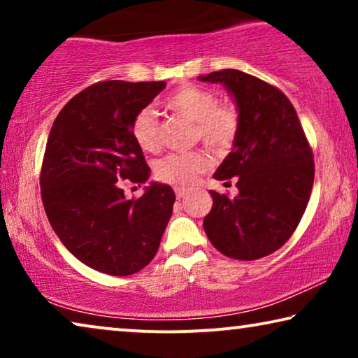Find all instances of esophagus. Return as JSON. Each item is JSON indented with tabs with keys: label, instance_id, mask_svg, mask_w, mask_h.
I'll list each match as a JSON object with an SVG mask.
<instances>
[{
	"label": "esophagus",
	"instance_id": "obj_1",
	"mask_svg": "<svg viewBox=\"0 0 358 358\" xmlns=\"http://www.w3.org/2000/svg\"><path fill=\"white\" fill-rule=\"evenodd\" d=\"M174 192H176V197H178V199L180 200V199H184V197H185V194H187V190H185V189H180V187H176V189H174Z\"/></svg>",
	"mask_w": 358,
	"mask_h": 358
}]
</instances>
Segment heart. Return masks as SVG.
<instances>
[{"label":"heart","mask_w":358,"mask_h":358,"mask_svg":"<svg viewBox=\"0 0 358 358\" xmlns=\"http://www.w3.org/2000/svg\"><path fill=\"white\" fill-rule=\"evenodd\" d=\"M164 107L176 115L194 122V138L208 148L223 153L231 148L239 131V114L233 106L220 104L217 92L200 86H182L164 99ZM131 138L146 153H156L161 146L159 122L151 109H141L130 125ZM210 158L203 151L174 153L155 164V176L161 182L187 187L197 174L207 171Z\"/></svg>","instance_id":"1"}]
</instances>
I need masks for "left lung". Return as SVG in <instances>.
Listing matches in <instances>:
<instances>
[{
	"label": "left lung",
	"mask_w": 358,
	"mask_h": 358,
	"mask_svg": "<svg viewBox=\"0 0 358 358\" xmlns=\"http://www.w3.org/2000/svg\"><path fill=\"white\" fill-rule=\"evenodd\" d=\"M222 83L239 112V131L215 179L238 180L236 197L210 190L203 229L220 252L254 261L288 241L305 213L315 161L295 107L278 87L239 70L199 76ZM229 184V182H224Z\"/></svg>",
	"instance_id": "1"
}]
</instances>
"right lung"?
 Listing matches in <instances>:
<instances>
[{"mask_svg":"<svg viewBox=\"0 0 358 358\" xmlns=\"http://www.w3.org/2000/svg\"><path fill=\"white\" fill-rule=\"evenodd\" d=\"M164 87V81L96 83L68 101L48 135L41 171L47 218L68 251L102 273L131 275L148 266L173 215L168 184L151 182L131 200L122 189L150 178L130 125Z\"/></svg>","mask_w":358,"mask_h":358,"instance_id":"add662e5","label":"right lung"}]
</instances>
